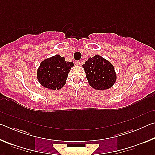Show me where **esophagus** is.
<instances>
[{"instance_id":"obj_1","label":"esophagus","mask_w":155,"mask_h":155,"mask_svg":"<svg viewBox=\"0 0 155 155\" xmlns=\"http://www.w3.org/2000/svg\"><path fill=\"white\" fill-rule=\"evenodd\" d=\"M76 64L78 65H81V62L80 61H77V62H76Z\"/></svg>"}]
</instances>
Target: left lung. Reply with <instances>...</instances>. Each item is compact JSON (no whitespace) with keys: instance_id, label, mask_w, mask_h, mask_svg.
<instances>
[{"instance_id":"1","label":"left lung","mask_w":155,"mask_h":155,"mask_svg":"<svg viewBox=\"0 0 155 155\" xmlns=\"http://www.w3.org/2000/svg\"><path fill=\"white\" fill-rule=\"evenodd\" d=\"M83 67L89 84L94 90H106L111 88L116 81L114 65L98 54L90 57Z\"/></svg>"}]
</instances>
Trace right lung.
<instances>
[{"mask_svg": "<svg viewBox=\"0 0 155 155\" xmlns=\"http://www.w3.org/2000/svg\"><path fill=\"white\" fill-rule=\"evenodd\" d=\"M72 66V62L65 61L64 57L56 54L41 62L37 71V78L44 87L52 90H60L65 85Z\"/></svg>", "mask_w": 155, "mask_h": 155, "instance_id": "add662e5", "label": "right lung"}]
</instances>
